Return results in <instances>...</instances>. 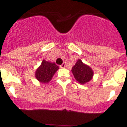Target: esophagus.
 I'll return each instance as SVG.
<instances>
[{"label":"esophagus","mask_w":127,"mask_h":127,"mask_svg":"<svg viewBox=\"0 0 127 127\" xmlns=\"http://www.w3.org/2000/svg\"><path fill=\"white\" fill-rule=\"evenodd\" d=\"M65 66H66V63L64 62L60 66V68H65Z\"/></svg>","instance_id":"34e87169"}]
</instances>
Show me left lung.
Returning a JSON list of instances; mask_svg holds the SVG:
<instances>
[{
  "instance_id": "left-lung-1",
  "label": "left lung",
  "mask_w": 127,
  "mask_h": 127,
  "mask_svg": "<svg viewBox=\"0 0 127 127\" xmlns=\"http://www.w3.org/2000/svg\"><path fill=\"white\" fill-rule=\"evenodd\" d=\"M71 71L76 80L81 85H85L90 81L94 76V71L92 68L84 64L80 59L77 60Z\"/></svg>"
}]
</instances>
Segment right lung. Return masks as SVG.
I'll use <instances>...</instances> for the list:
<instances>
[{
	"mask_svg": "<svg viewBox=\"0 0 127 127\" xmlns=\"http://www.w3.org/2000/svg\"><path fill=\"white\" fill-rule=\"evenodd\" d=\"M58 69H59V67L55 62L43 60L41 65L35 70V77L40 83H48L51 80Z\"/></svg>",
	"mask_w": 127,
	"mask_h": 127,
	"instance_id": "obj_1",
	"label": "right lung"
}]
</instances>
